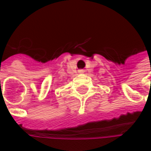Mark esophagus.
I'll return each instance as SVG.
<instances>
[{"label": "esophagus", "instance_id": "obj_1", "mask_svg": "<svg viewBox=\"0 0 151 151\" xmlns=\"http://www.w3.org/2000/svg\"><path fill=\"white\" fill-rule=\"evenodd\" d=\"M84 72H85V70H78V73L79 74H83Z\"/></svg>", "mask_w": 151, "mask_h": 151}]
</instances>
